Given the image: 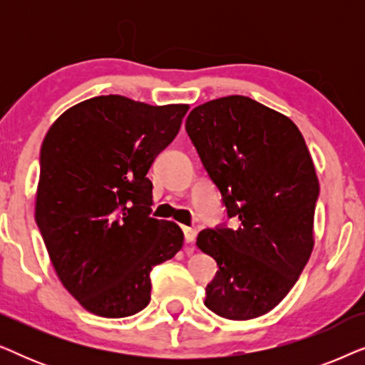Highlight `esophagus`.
<instances>
[{
  "mask_svg": "<svg viewBox=\"0 0 365 365\" xmlns=\"http://www.w3.org/2000/svg\"><path fill=\"white\" fill-rule=\"evenodd\" d=\"M182 232H184V241H186L187 244H192L194 239H196V229L194 227H182Z\"/></svg>",
  "mask_w": 365,
  "mask_h": 365,
  "instance_id": "34e87169",
  "label": "esophagus"
}]
</instances>
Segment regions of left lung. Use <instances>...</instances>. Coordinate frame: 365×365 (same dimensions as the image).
I'll use <instances>...</instances> for the list:
<instances>
[{"mask_svg": "<svg viewBox=\"0 0 365 365\" xmlns=\"http://www.w3.org/2000/svg\"><path fill=\"white\" fill-rule=\"evenodd\" d=\"M186 131L236 221L197 236L219 266L204 304L231 321L267 314L314 247L319 179L306 141L287 116L237 94L194 108Z\"/></svg>", "mask_w": 365, "mask_h": 365, "instance_id": "left-lung-1", "label": "left lung"}]
</instances>
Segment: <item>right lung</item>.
I'll return each mask as SVG.
<instances>
[{
	"mask_svg": "<svg viewBox=\"0 0 365 365\" xmlns=\"http://www.w3.org/2000/svg\"><path fill=\"white\" fill-rule=\"evenodd\" d=\"M187 109L96 96L64 111L44 138L34 217L59 281L96 316L143 311L151 269L181 251V227L149 216L146 174Z\"/></svg>",
	"mask_w": 365,
	"mask_h": 365,
	"instance_id": "add662e5",
	"label": "right lung"
}]
</instances>
